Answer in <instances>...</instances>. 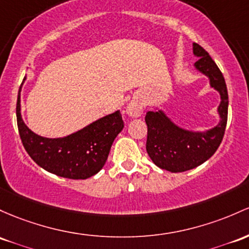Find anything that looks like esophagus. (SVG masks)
I'll list each match as a JSON object with an SVG mask.
<instances>
[{
    "mask_svg": "<svg viewBox=\"0 0 249 249\" xmlns=\"http://www.w3.org/2000/svg\"><path fill=\"white\" fill-rule=\"evenodd\" d=\"M143 112V105L139 100H131V103L127 105L126 113L132 118H137Z\"/></svg>",
    "mask_w": 249,
    "mask_h": 249,
    "instance_id": "34e87169",
    "label": "esophagus"
}]
</instances>
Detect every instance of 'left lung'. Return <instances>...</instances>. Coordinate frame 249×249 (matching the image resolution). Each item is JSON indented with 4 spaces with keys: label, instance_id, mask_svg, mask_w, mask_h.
<instances>
[{
    "label": "left lung",
    "instance_id": "1",
    "mask_svg": "<svg viewBox=\"0 0 249 249\" xmlns=\"http://www.w3.org/2000/svg\"><path fill=\"white\" fill-rule=\"evenodd\" d=\"M194 54L198 56L195 67L208 75L210 85L221 94L218 113L221 120L207 132H190L176 126L162 111L146 112V151L156 165L171 173H182L201 165L209 160L225 136L228 118V92L220 68L209 53L194 42Z\"/></svg>",
    "mask_w": 249,
    "mask_h": 249
}]
</instances>
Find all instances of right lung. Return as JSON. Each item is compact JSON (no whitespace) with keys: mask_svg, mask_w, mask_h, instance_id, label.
I'll use <instances>...</instances> for the list:
<instances>
[{"mask_svg":"<svg viewBox=\"0 0 249 249\" xmlns=\"http://www.w3.org/2000/svg\"><path fill=\"white\" fill-rule=\"evenodd\" d=\"M16 118L21 142L32 160L49 173L71 179H86L100 171L114 138L124 127L122 114L117 111L67 137H41L29 130L21 118L20 92Z\"/></svg>","mask_w":249,"mask_h":249,"instance_id":"obj_1","label":"right lung"}]
</instances>
